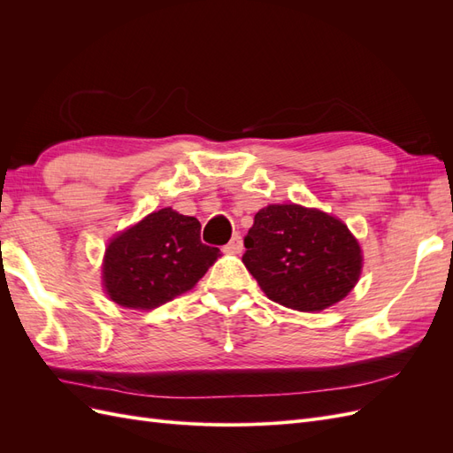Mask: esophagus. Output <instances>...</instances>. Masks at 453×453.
I'll return each instance as SVG.
<instances>
[{
	"mask_svg": "<svg viewBox=\"0 0 453 453\" xmlns=\"http://www.w3.org/2000/svg\"><path fill=\"white\" fill-rule=\"evenodd\" d=\"M242 250H243V240H242V236L240 234H236V236H232V240L225 245V253H232V255H238V253H242Z\"/></svg>",
	"mask_w": 453,
	"mask_h": 453,
	"instance_id": "34e87169",
	"label": "esophagus"
}]
</instances>
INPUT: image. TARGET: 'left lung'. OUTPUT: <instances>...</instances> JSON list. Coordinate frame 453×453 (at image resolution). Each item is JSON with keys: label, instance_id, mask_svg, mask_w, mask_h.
<instances>
[{"label": "left lung", "instance_id": "obj_1", "mask_svg": "<svg viewBox=\"0 0 453 453\" xmlns=\"http://www.w3.org/2000/svg\"><path fill=\"white\" fill-rule=\"evenodd\" d=\"M245 268L273 303L319 311L359 280L357 240L340 219L296 203H273L255 215L243 240Z\"/></svg>", "mask_w": 453, "mask_h": 453}]
</instances>
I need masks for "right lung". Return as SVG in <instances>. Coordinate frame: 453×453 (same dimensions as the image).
Instances as JSON below:
<instances>
[{"mask_svg":"<svg viewBox=\"0 0 453 453\" xmlns=\"http://www.w3.org/2000/svg\"><path fill=\"white\" fill-rule=\"evenodd\" d=\"M217 257L202 243L196 217L164 208L107 245L104 285L113 303L150 310L193 289Z\"/></svg>","mask_w":453,"mask_h":453,"instance_id":"right-lung-1","label":"right lung"}]
</instances>
